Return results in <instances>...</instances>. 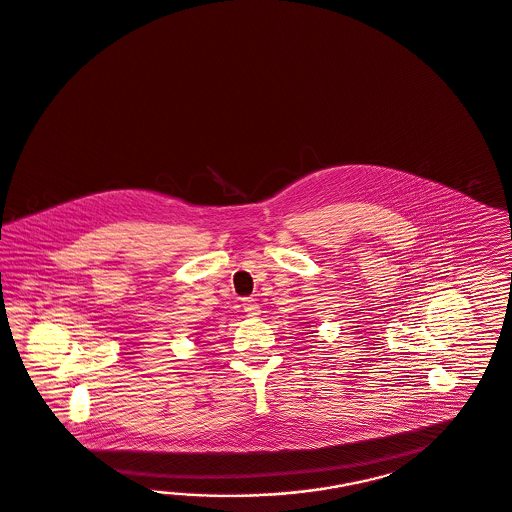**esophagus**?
<instances>
[{
  "instance_id": "34e87169",
  "label": "esophagus",
  "mask_w": 512,
  "mask_h": 512,
  "mask_svg": "<svg viewBox=\"0 0 512 512\" xmlns=\"http://www.w3.org/2000/svg\"><path fill=\"white\" fill-rule=\"evenodd\" d=\"M242 307H244V313L248 317H257L261 313V307L257 304V300H253V298H244L242 300Z\"/></svg>"
}]
</instances>
